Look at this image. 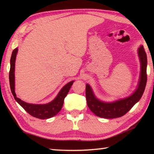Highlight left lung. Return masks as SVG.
<instances>
[{
  "label": "left lung",
  "instance_id": "obj_1",
  "mask_svg": "<svg viewBox=\"0 0 154 154\" xmlns=\"http://www.w3.org/2000/svg\"><path fill=\"white\" fill-rule=\"evenodd\" d=\"M138 55L141 64V72L138 87L132 95L117 100L113 102H104L96 98L92 90L88 84H86L85 96L89 109L96 116L104 119H116L123 116L128 113L132 107L138 102L144 93L146 85L147 57L143 46L138 49Z\"/></svg>",
  "mask_w": 154,
  "mask_h": 154
}]
</instances>
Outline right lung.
I'll return each mask as SVG.
<instances>
[{
	"mask_svg": "<svg viewBox=\"0 0 154 154\" xmlns=\"http://www.w3.org/2000/svg\"><path fill=\"white\" fill-rule=\"evenodd\" d=\"M17 51V48H15L12 51L11 59H10V69L9 73L10 89H11V92L13 94L14 100L18 102V104L21 105V106L23 107V109L27 113H29L33 117L40 119H48L54 116L57 113L60 112L62 109L63 104H64V98L66 97L74 81H71L66 85H65L62 88V89L60 90V92H59L55 99L48 104H29V103L21 100L20 99L17 97L15 91H14V66H15V60Z\"/></svg>",
	"mask_w": 154,
	"mask_h": 154,
	"instance_id": "1",
	"label": "right lung"
}]
</instances>
